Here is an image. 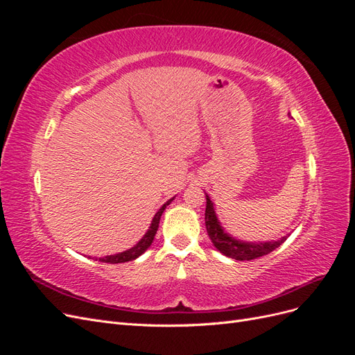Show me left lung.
Wrapping results in <instances>:
<instances>
[{
  "label": "left lung",
  "mask_w": 355,
  "mask_h": 355,
  "mask_svg": "<svg viewBox=\"0 0 355 355\" xmlns=\"http://www.w3.org/2000/svg\"><path fill=\"white\" fill-rule=\"evenodd\" d=\"M204 219H206L207 234L214 247L225 256H230L237 261H252L256 259V257L265 256L275 250L277 247H280L287 239L283 237L280 240L270 243H243L230 237L227 232H223L219 225L216 213H214L213 202L210 201L209 196H206V218Z\"/></svg>",
  "instance_id": "1"
}]
</instances>
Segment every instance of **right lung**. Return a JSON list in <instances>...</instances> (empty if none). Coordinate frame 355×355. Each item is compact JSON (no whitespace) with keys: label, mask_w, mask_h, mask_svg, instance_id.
<instances>
[{"label":"right lung","mask_w":355,"mask_h":355,"mask_svg":"<svg viewBox=\"0 0 355 355\" xmlns=\"http://www.w3.org/2000/svg\"><path fill=\"white\" fill-rule=\"evenodd\" d=\"M173 201V198H170L166 204H163V207H161L153 219V223L151 227H149L148 232L144 235V239L139 241L135 247H132V249H128L125 252H121V253H116V254H111V256H105V257H99V262H105V263H123V262H128V261H133L136 259V257L141 256L149 245L153 244L154 241V237L157 234V230H158V223H159V219H161V214H163L164 209L168 206V204Z\"/></svg>","instance_id":"obj_1"}]
</instances>
